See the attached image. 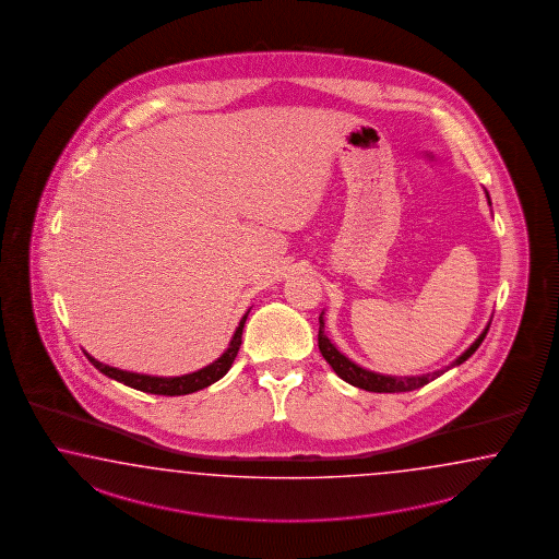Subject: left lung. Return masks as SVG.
<instances>
[{
  "instance_id": "1",
  "label": "left lung",
  "mask_w": 559,
  "mask_h": 559,
  "mask_svg": "<svg viewBox=\"0 0 559 559\" xmlns=\"http://www.w3.org/2000/svg\"><path fill=\"white\" fill-rule=\"evenodd\" d=\"M489 198V193H487ZM490 323L485 328V331L478 335V340L464 352L461 357H456L450 366L447 368L438 369L432 373H424V376H406V378H397V376H381L376 371H369V369L359 368L357 364H354L349 357L341 354L340 349L329 341L325 335V321H323V313L319 317V349L323 357L328 359L329 366L333 368V371L340 376L341 380L352 383L355 388H361L366 392H378V394H397V392H412V390H418L426 383L440 378L444 371H449L450 368H456L461 366L463 361H466L471 355L475 354L478 349V345L483 343V340L487 337V331H489Z\"/></svg>"
}]
</instances>
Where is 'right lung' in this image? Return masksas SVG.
I'll return each instance as SVG.
<instances>
[{
    "mask_svg": "<svg viewBox=\"0 0 559 559\" xmlns=\"http://www.w3.org/2000/svg\"><path fill=\"white\" fill-rule=\"evenodd\" d=\"M250 309L246 311L245 317L240 319V325L234 331L231 335L230 345L224 354L219 355L218 359L205 368L198 369L193 373H186V376H178V378H157V376H145V373H133V371H123V369L110 368L100 361H96L95 357L84 352L88 357V361L95 366L100 373H105L110 380L121 381L129 388H135L139 392H147V394L157 395H186L193 394L198 390H204L207 385H212L214 381L224 378L231 368L238 349L242 345V329H245L246 319H248Z\"/></svg>",
    "mask_w": 559,
    "mask_h": 559,
    "instance_id": "add662e5",
    "label": "right lung"
}]
</instances>
